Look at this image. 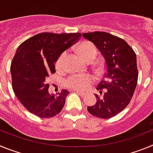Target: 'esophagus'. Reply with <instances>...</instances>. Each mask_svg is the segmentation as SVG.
<instances>
[{
    "instance_id": "1",
    "label": "esophagus",
    "mask_w": 153,
    "mask_h": 153,
    "mask_svg": "<svg viewBox=\"0 0 153 153\" xmlns=\"http://www.w3.org/2000/svg\"><path fill=\"white\" fill-rule=\"evenodd\" d=\"M76 93H77V94H79V96H81V97H85V95H86V94H85L84 93H82V92H80V91H78V90H76Z\"/></svg>"
}]
</instances>
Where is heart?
Segmentation results:
<instances>
[{"label": "heart", "instance_id": "obj_1", "mask_svg": "<svg viewBox=\"0 0 153 153\" xmlns=\"http://www.w3.org/2000/svg\"><path fill=\"white\" fill-rule=\"evenodd\" d=\"M76 51L77 53V54L87 63L93 61L97 54V47L93 43L90 41H82L79 43L76 47ZM66 56H67V53L64 52L61 53L60 56L57 58L55 63V67L56 70L60 71L63 70ZM93 77L88 74H83V75L73 74L66 79L65 85L68 88L74 89L78 91H83L93 83Z\"/></svg>", "mask_w": 153, "mask_h": 153}]
</instances>
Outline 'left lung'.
Segmentation results:
<instances>
[{"mask_svg":"<svg viewBox=\"0 0 153 153\" xmlns=\"http://www.w3.org/2000/svg\"><path fill=\"white\" fill-rule=\"evenodd\" d=\"M83 36L100 51L105 60V74L95 94L97 102L88 106L90 114L109 119L122 112L130 102L138 80L136 55L122 38L106 32L83 33Z\"/></svg>","mask_w":153,"mask_h":153,"instance_id":"obj_1","label":"left lung"}]
</instances>
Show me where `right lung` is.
I'll return each instance as SVG.
<instances>
[{
	"mask_svg": "<svg viewBox=\"0 0 153 153\" xmlns=\"http://www.w3.org/2000/svg\"><path fill=\"white\" fill-rule=\"evenodd\" d=\"M80 36V33H41L17 47L10 65L13 90L23 106L36 117L51 118L63 109L70 92L51 94L46 80L56 73L57 58Z\"/></svg>",
	"mask_w": 153,
	"mask_h": 153,
	"instance_id": "obj_1",
	"label": "right lung"
}]
</instances>
